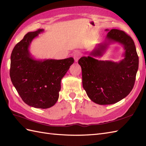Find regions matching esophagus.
Returning a JSON list of instances; mask_svg holds the SVG:
<instances>
[{
  "label": "esophagus",
  "mask_w": 146,
  "mask_h": 146,
  "mask_svg": "<svg viewBox=\"0 0 146 146\" xmlns=\"http://www.w3.org/2000/svg\"><path fill=\"white\" fill-rule=\"evenodd\" d=\"M73 57H74V59L75 61H76V62H77V61L79 60V58H80V54H79V53H75V54L73 55Z\"/></svg>",
  "instance_id": "esophagus-1"
}]
</instances>
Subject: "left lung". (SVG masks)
Returning <instances> with one entry per match:
<instances>
[{
    "label": "left lung",
    "mask_w": 146,
    "mask_h": 146,
    "mask_svg": "<svg viewBox=\"0 0 146 146\" xmlns=\"http://www.w3.org/2000/svg\"><path fill=\"white\" fill-rule=\"evenodd\" d=\"M111 42L123 46L124 59L117 63L94 58L102 56ZM78 64L82 68L83 87L89 98L96 104L110 105L125 98L133 89L139 58L132 38L123 31L112 29L104 42L96 46L89 56H82Z\"/></svg>",
    "instance_id": "obj_1"
}]
</instances>
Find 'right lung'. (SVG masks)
<instances>
[{"label": "right lung", "instance_id": "add662e5", "mask_svg": "<svg viewBox=\"0 0 146 146\" xmlns=\"http://www.w3.org/2000/svg\"><path fill=\"white\" fill-rule=\"evenodd\" d=\"M43 32L44 29H39L27 33L15 46L11 55L10 76L13 85L26 104L46 109L58 100L61 79L74 60L72 57L43 60L33 58L30 45Z\"/></svg>", "mask_w": 146, "mask_h": 146}]
</instances>
